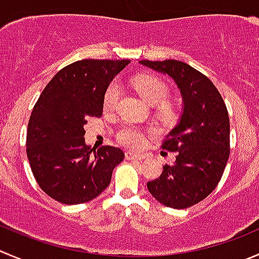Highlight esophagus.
Segmentation results:
<instances>
[{"label": "esophagus", "mask_w": 259, "mask_h": 259, "mask_svg": "<svg viewBox=\"0 0 259 259\" xmlns=\"http://www.w3.org/2000/svg\"><path fill=\"white\" fill-rule=\"evenodd\" d=\"M125 158H126L127 160H143V159H145L144 155L135 154V153H132V152L125 153Z\"/></svg>", "instance_id": "obj_1"}]
</instances>
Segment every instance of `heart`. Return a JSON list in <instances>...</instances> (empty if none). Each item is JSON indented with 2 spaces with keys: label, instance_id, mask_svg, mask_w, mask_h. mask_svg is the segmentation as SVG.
I'll return each mask as SVG.
<instances>
[{
  "label": "heart",
  "instance_id": "1",
  "mask_svg": "<svg viewBox=\"0 0 259 259\" xmlns=\"http://www.w3.org/2000/svg\"><path fill=\"white\" fill-rule=\"evenodd\" d=\"M133 86L138 94L150 105H159L165 100L168 89L160 79L150 76H138L133 79ZM120 96V86L117 82H112L107 87L104 97V107L111 110L116 106ZM117 139L125 147L139 149L144 145V134L132 125H125L117 134Z\"/></svg>",
  "mask_w": 259,
  "mask_h": 259
}]
</instances>
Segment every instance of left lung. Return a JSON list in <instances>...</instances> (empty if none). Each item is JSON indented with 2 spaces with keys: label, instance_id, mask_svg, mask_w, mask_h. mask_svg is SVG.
I'll return each instance as SVG.
<instances>
[{
  "label": "left lung",
  "instance_id": "left-lung-1",
  "mask_svg": "<svg viewBox=\"0 0 259 259\" xmlns=\"http://www.w3.org/2000/svg\"><path fill=\"white\" fill-rule=\"evenodd\" d=\"M139 63L170 77L182 97V114L162 144L177 153L176 160L147 187L162 205L186 209L209 196L225 169L230 152L227 106L214 83L181 60Z\"/></svg>",
  "mask_w": 259,
  "mask_h": 259
}]
</instances>
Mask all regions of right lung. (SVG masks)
<instances>
[{"instance_id": "obj_1", "label": "right lung", "mask_w": 259, "mask_h": 259, "mask_svg": "<svg viewBox=\"0 0 259 259\" xmlns=\"http://www.w3.org/2000/svg\"><path fill=\"white\" fill-rule=\"evenodd\" d=\"M130 60L83 59L60 69L47 84L27 125L26 153L37 185L66 205L97 197L124 159L120 148L95 150L84 142L89 116L100 117L114 77Z\"/></svg>"}]
</instances>
